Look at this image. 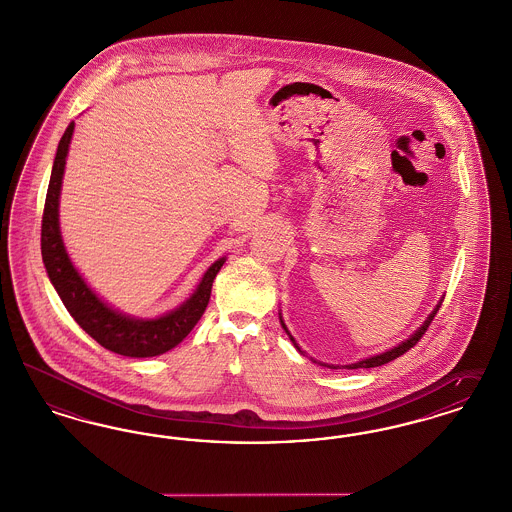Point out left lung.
Instances as JSON below:
<instances>
[{
	"instance_id": "left-lung-1",
	"label": "left lung",
	"mask_w": 512,
	"mask_h": 512,
	"mask_svg": "<svg viewBox=\"0 0 512 512\" xmlns=\"http://www.w3.org/2000/svg\"><path fill=\"white\" fill-rule=\"evenodd\" d=\"M441 308V304H437L435 308H433V312H431L430 316H428V320L422 323L416 331H414V335H410L406 341H403L401 345H397V347H393L391 350H387V352H381V354H376V356H370V358H364V360H360V362H354V364H347V366H343V368H347V370H356V368H376V366H383V364H387V362H391V360H395V358H399L401 354H404L406 350L412 349L420 339H422V335L428 331V327H430V323L433 322V318H435V314H437V310ZM279 320H281V316H279ZM281 325H283V329L287 331V335H289V339L293 341V345H295L296 350H300V347L296 345L295 337L289 333V329H287V325L283 323L281 320ZM302 352V350H300ZM316 362V360H314ZM322 366H327V368H339V366H331V364H322Z\"/></svg>"
}]
</instances>
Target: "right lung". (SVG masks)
Wrapping results in <instances>:
<instances>
[{
    "mask_svg": "<svg viewBox=\"0 0 512 512\" xmlns=\"http://www.w3.org/2000/svg\"><path fill=\"white\" fill-rule=\"evenodd\" d=\"M73 131L75 123H69V127L59 140L42 216L40 243L48 277L57 295L63 300L67 312L104 349L131 358L158 356L177 347L202 318L210 302L212 283L216 279L217 271L225 264V258H219L208 268L187 302H183L179 308L163 314L160 318L138 320L108 306L86 285L81 273L73 266L59 231V194Z\"/></svg>",
    "mask_w": 512,
    "mask_h": 512,
    "instance_id": "1",
    "label": "right lung"
}]
</instances>
